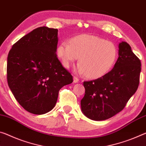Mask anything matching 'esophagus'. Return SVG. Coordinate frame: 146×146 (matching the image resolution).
Returning a JSON list of instances; mask_svg holds the SVG:
<instances>
[{
  "label": "esophagus",
  "mask_w": 146,
  "mask_h": 146,
  "mask_svg": "<svg viewBox=\"0 0 146 146\" xmlns=\"http://www.w3.org/2000/svg\"><path fill=\"white\" fill-rule=\"evenodd\" d=\"M79 81V78L76 77V76H74L73 77V82L75 83H77Z\"/></svg>",
  "instance_id": "esophagus-1"
}]
</instances>
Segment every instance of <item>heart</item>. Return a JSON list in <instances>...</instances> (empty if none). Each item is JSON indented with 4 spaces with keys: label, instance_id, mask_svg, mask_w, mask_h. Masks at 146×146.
Masks as SVG:
<instances>
[{
    "label": "heart",
    "instance_id": "obj_1",
    "mask_svg": "<svg viewBox=\"0 0 146 146\" xmlns=\"http://www.w3.org/2000/svg\"><path fill=\"white\" fill-rule=\"evenodd\" d=\"M57 54L64 66L69 68L80 57L77 72L88 77L98 78L109 71L117 58V50L114 43L93 35H80L69 43L64 41L57 48Z\"/></svg>",
    "mask_w": 146,
    "mask_h": 146
}]
</instances>
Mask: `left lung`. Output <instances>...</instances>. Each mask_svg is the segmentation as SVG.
Masks as SVG:
<instances>
[{
    "instance_id": "obj_1",
    "label": "left lung",
    "mask_w": 146,
    "mask_h": 146,
    "mask_svg": "<svg viewBox=\"0 0 146 146\" xmlns=\"http://www.w3.org/2000/svg\"><path fill=\"white\" fill-rule=\"evenodd\" d=\"M140 60L127 42L119 44V57L114 68L103 77L84 81L85 95L80 101L86 116L105 120L123 109L140 83Z\"/></svg>"
}]
</instances>
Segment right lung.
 <instances>
[{
    "label": "right lung",
    "mask_w": 146,
    "mask_h": 146,
    "mask_svg": "<svg viewBox=\"0 0 146 146\" xmlns=\"http://www.w3.org/2000/svg\"><path fill=\"white\" fill-rule=\"evenodd\" d=\"M58 41V29L41 27L13 44L8 53V86L20 105L32 114L51 110L59 90L73 82L57 57Z\"/></svg>",
    "instance_id": "obj_1"
}]
</instances>
